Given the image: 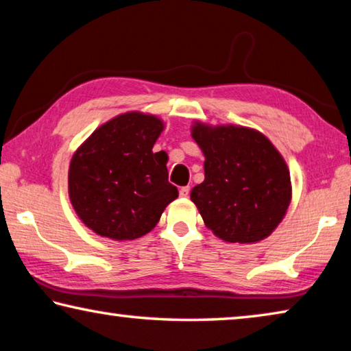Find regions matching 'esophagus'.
Wrapping results in <instances>:
<instances>
[{
    "label": "esophagus",
    "instance_id": "34e87169",
    "mask_svg": "<svg viewBox=\"0 0 351 351\" xmlns=\"http://www.w3.org/2000/svg\"><path fill=\"white\" fill-rule=\"evenodd\" d=\"M189 193H190V187L189 186H184V187L180 189V195H181L182 198H187Z\"/></svg>",
    "mask_w": 351,
    "mask_h": 351
}]
</instances>
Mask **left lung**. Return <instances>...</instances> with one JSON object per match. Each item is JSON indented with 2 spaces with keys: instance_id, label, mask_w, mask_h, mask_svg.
Wrapping results in <instances>:
<instances>
[{
  "instance_id": "8db88e82",
  "label": "left lung",
  "mask_w": 351,
  "mask_h": 351,
  "mask_svg": "<svg viewBox=\"0 0 351 351\" xmlns=\"http://www.w3.org/2000/svg\"><path fill=\"white\" fill-rule=\"evenodd\" d=\"M204 154V181L190 192L204 224L228 243H257L287 215L291 176L280 152L263 133L240 125L193 122Z\"/></svg>"
}]
</instances>
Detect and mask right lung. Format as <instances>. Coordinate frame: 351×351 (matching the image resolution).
<instances>
[{"label":"right lung","mask_w":351,"mask_h":351,"mask_svg":"<svg viewBox=\"0 0 351 351\" xmlns=\"http://www.w3.org/2000/svg\"><path fill=\"white\" fill-rule=\"evenodd\" d=\"M158 116L128 111L94 130L69 164L74 210L93 232L123 241L145 235L178 198L165 152H153L164 130Z\"/></svg>","instance_id":"1"}]
</instances>
